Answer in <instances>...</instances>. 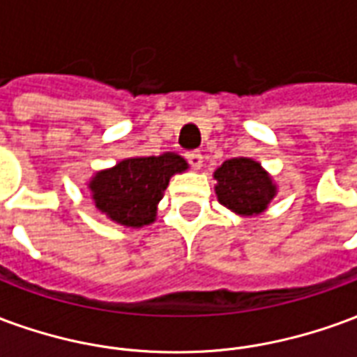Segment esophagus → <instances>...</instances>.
<instances>
[{
  "instance_id": "1",
  "label": "esophagus",
  "mask_w": 357,
  "mask_h": 357,
  "mask_svg": "<svg viewBox=\"0 0 357 357\" xmlns=\"http://www.w3.org/2000/svg\"><path fill=\"white\" fill-rule=\"evenodd\" d=\"M187 162L193 166L195 170H201L202 168V155L201 151H191V153H187Z\"/></svg>"
}]
</instances>
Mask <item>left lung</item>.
Here are the masks:
<instances>
[{"instance_id":"8db88e82","label":"left lung","mask_w":357,"mask_h":357,"mask_svg":"<svg viewBox=\"0 0 357 357\" xmlns=\"http://www.w3.org/2000/svg\"><path fill=\"white\" fill-rule=\"evenodd\" d=\"M218 201L239 216H258L277 195V185L262 164L252 158H229L216 172Z\"/></svg>"}]
</instances>
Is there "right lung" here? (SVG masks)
Here are the masks:
<instances>
[{"mask_svg": "<svg viewBox=\"0 0 357 357\" xmlns=\"http://www.w3.org/2000/svg\"><path fill=\"white\" fill-rule=\"evenodd\" d=\"M187 170L176 153L135 156L95 174L88 183L95 208L126 227H143L156 220V204L174 174Z\"/></svg>", "mask_w": 357, "mask_h": 357, "instance_id": "right-lung-1", "label": "right lung"}]
</instances>
